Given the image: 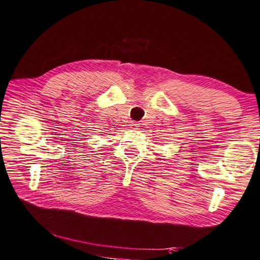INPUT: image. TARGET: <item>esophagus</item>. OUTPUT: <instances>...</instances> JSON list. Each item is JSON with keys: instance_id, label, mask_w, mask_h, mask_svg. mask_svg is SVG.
<instances>
[{"instance_id": "obj_1", "label": "esophagus", "mask_w": 260, "mask_h": 260, "mask_svg": "<svg viewBox=\"0 0 260 260\" xmlns=\"http://www.w3.org/2000/svg\"><path fill=\"white\" fill-rule=\"evenodd\" d=\"M129 126L132 127V128H137V127H140V124L137 123V121H132Z\"/></svg>"}]
</instances>
